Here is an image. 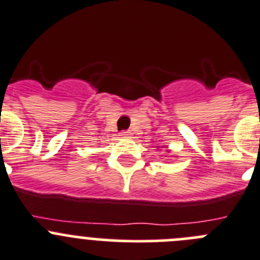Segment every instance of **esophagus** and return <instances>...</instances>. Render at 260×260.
I'll return each mask as SVG.
<instances>
[{"instance_id": "obj_1", "label": "esophagus", "mask_w": 260, "mask_h": 260, "mask_svg": "<svg viewBox=\"0 0 260 260\" xmlns=\"http://www.w3.org/2000/svg\"><path fill=\"white\" fill-rule=\"evenodd\" d=\"M121 137L122 138H130V135H132V132H128V130H123V132L120 133Z\"/></svg>"}]
</instances>
